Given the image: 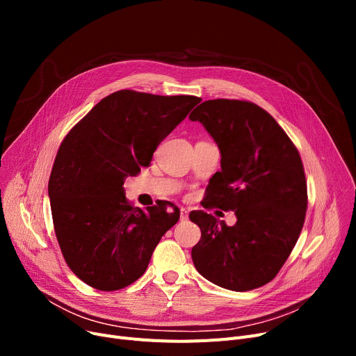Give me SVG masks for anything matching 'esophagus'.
I'll return each instance as SVG.
<instances>
[{
  "instance_id": "34e87169",
  "label": "esophagus",
  "mask_w": 356,
  "mask_h": 356,
  "mask_svg": "<svg viewBox=\"0 0 356 356\" xmlns=\"http://www.w3.org/2000/svg\"><path fill=\"white\" fill-rule=\"evenodd\" d=\"M188 219H189V211L186 208H180V220L186 222Z\"/></svg>"
}]
</instances>
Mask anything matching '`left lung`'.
I'll return each mask as SVG.
<instances>
[{"instance_id": "obj_1", "label": "left lung", "mask_w": 356, "mask_h": 356, "mask_svg": "<svg viewBox=\"0 0 356 356\" xmlns=\"http://www.w3.org/2000/svg\"><path fill=\"white\" fill-rule=\"evenodd\" d=\"M220 149L203 208L234 211L236 223L193 211L202 236L196 270L211 283L247 291L270 283L291 254L307 209V183L296 145L268 112L248 101L211 99L189 115Z\"/></svg>"}]
</instances>
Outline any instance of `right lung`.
I'll return each instance as SVG.
<instances>
[{"instance_id":"obj_1","label":"right lung","mask_w":356,"mask_h":356,"mask_svg":"<svg viewBox=\"0 0 356 356\" xmlns=\"http://www.w3.org/2000/svg\"><path fill=\"white\" fill-rule=\"evenodd\" d=\"M200 101L122 89L62 141L49 179L53 227L66 264L88 286L114 291L133 284L176 225L180 211L172 202L134 208L124 180L149 165L157 145Z\"/></svg>"}]
</instances>
